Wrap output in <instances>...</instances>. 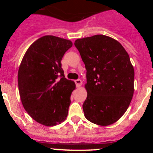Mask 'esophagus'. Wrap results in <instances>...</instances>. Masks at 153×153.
<instances>
[{"label":"esophagus","mask_w":153,"mask_h":153,"mask_svg":"<svg viewBox=\"0 0 153 153\" xmlns=\"http://www.w3.org/2000/svg\"><path fill=\"white\" fill-rule=\"evenodd\" d=\"M75 84H76L77 87H80L81 85H82V81L81 79H77L75 81Z\"/></svg>","instance_id":"1"}]
</instances>
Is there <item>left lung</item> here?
I'll return each instance as SVG.
<instances>
[{
  "label": "left lung",
  "instance_id": "left-lung-1",
  "mask_svg": "<svg viewBox=\"0 0 153 153\" xmlns=\"http://www.w3.org/2000/svg\"><path fill=\"white\" fill-rule=\"evenodd\" d=\"M86 69L87 97L84 116L100 126L116 122L125 113L134 93V68L116 40L103 35L75 41Z\"/></svg>",
  "mask_w": 153,
  "mask_h": 153
}]
</instances>
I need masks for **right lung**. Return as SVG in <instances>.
<instances>
[{"label":"right lung","mask_w":153,"mask_h":153,"mask_svg":"<svg viewBox=\"0 0 153 153\" xmlns=\"http://www.w3.org/2000/svg\"><path fill=\"white\" fill-rule=\"evenodd\" d=\"M72 46L69 40L43 36L28 48L19 67L18 89L23 106L44 126L59 124L67 117L75 84L64 76L61 60Z\"/></svg>","instance_id":"obj_1"}]
</instances>
